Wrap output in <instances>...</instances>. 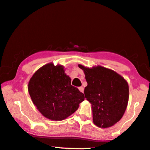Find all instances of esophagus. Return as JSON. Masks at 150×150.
I'll return each instance as SVG.
<instances>
[{
    "mask_svg": "<svg viewBox=\"0 0 150 150\" xmlns=\"http://www.w3.org/2000/svg\"><path fill=\"white\" fill-rule=\"evenodd\" d=\"M79 91L81 92V93H83V91H84V88H83V87H79Z\"/></svg>",
    "mask_w": 150,
    "mask_h": 150,
    "instance_id": "1",
    "label": "esophagus"
}]
</instances>
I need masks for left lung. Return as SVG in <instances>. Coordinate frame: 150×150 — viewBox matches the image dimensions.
Instances as JSON below:
<instances>
[{
  "mask_svg": "<svg viewBox=\"0 0 150 150\" xmlns=\"http://www.w3.org/2000/svg\"><path fill=\"white\" fill-rule=\"evenodd\" d=\"M87 86L85 98L91 104L93 121L99 127H109L122 117L129 99L126 81L115 71L101 66L87 68L81 65Z\"/></svg>",
  "mask_w": 150,
  "mask_h": 150,
  "instance_id": "obj_1",
  "label": "left lung"
}]
</instances>
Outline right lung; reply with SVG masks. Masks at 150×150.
Returning <instances> with one entry per match:
<instances>
[{
    "instance_id": "right-lung-1",
    "label": "right lung",
    "mask_w": 150,
    "mask_h": 150,
    "mask_svg": "<svg viewBox=\"0 0 150 150\" xmlns=\"http://www.w3.org/2000/svg\"><path fill=\"white\" fill-rule=\"evenodd\" d=\"M61 65L49 63L37 70L30 78L28 90L38 110L51 120H65L79 108L85 97Z\"/></svg>"
}]
</instances>
